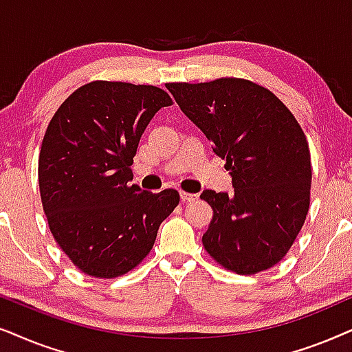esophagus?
Masks as SVG:
<instances>
[{
	"label": "esophagus",
	"instance_id": "obj_1",
	"mask_svg": "<svg viewBox=\"0 0 352 352\" xmlns=\"http://www.w3.org/2000/svg\"><path fill=\"white\" fill-rule=\"evenodd\" d=\"M198 198V195H193V193H186V191H180V199L184 201V203H188V201H193Z\"/></svg>",
	"mask_w": 352,
	"mask_h": 352
}]
</instances>
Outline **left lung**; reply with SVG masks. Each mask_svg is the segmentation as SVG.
Instances as JSON below:
<instances>
[{"label": "left lung", "mask_w": 352, "mask_h": 352, "mask_svg": "<svg viewBox=\"0 0 352 352\" xmlns=\"http://www.w3.org/2000/svg\"><path fill=\"white\" fill-rule=\"evenodd\" d=\"M166 87L230 170L232 195L201 193L214 210L206 251L241 275L270 269L292 248L309 209L311 154L301 127L274 93L250 80Z\"/></svg>", "instance_id": "8db88e82"}]
</instances>
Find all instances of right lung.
Segmentation results:
<instances>
[{
	"label": "right lung",
	"mask_w": 352,
	"mask_h": 352,
	"mask_svg": "<svg viewBox=\"0 0 352 352\" xmlns=\"http://www.w3.org/2000/svg\"><path fill=\"white\" fill-rule=\"evenodd\" d=\"M170 104L157 87L98 80L75 90L46 129L38 184L50 230L91 277L114 278L140 264L179 206L177 190L130 184L144 129Z\"/></svg>",
	"instance_id": "1"
}]
</instances>
